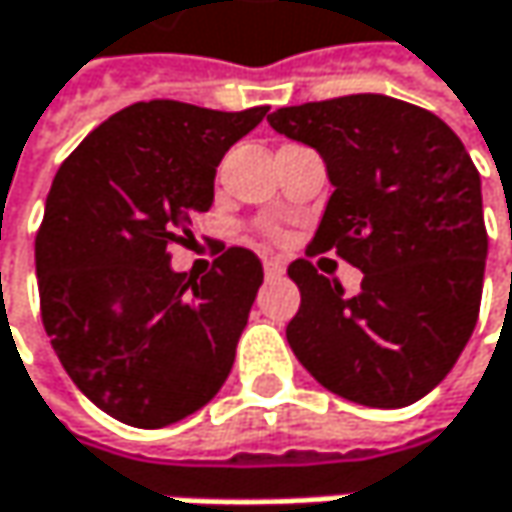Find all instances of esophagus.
Returning <instances> with one entry per match:
<instances>
[{
    "instance_id": "1",
    "label": "esophagus",
    "mask_w": 512,
    "mask_h": 512,
    "mask_svg": "<svg viewBox=\"0 0 512 512\" xmlns=\"http://www.w3.org/2000/svg\"><path fill=\"white\" fill-rule=\"evenodd\" d=\"M263 269H266V275H269V278H278V275H284V260H278V257H266V260H263Z\"/></svg>"
}]
</instances>
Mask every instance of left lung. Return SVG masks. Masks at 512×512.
I'll list each match as a JSON object with an SVG mask.
<instances>
[{"label":"left lung","instance_id":"1","mask_svg":"<svg viewBox=\"0 0 512 512\" xmlns=\"http://www.w3.org/2000/svg\"><path fill=\"white\" fill-rule=\"evenodd\" d=\"M278 134L313 146L334 193L287 266L302 307L287 343L331 393L366 407L428 395L469 343L484 290L481 175L437 114L378 93L269 114ZM334 251L364 272L346 297L309 257Z\"/></svg>","mask_w":512,"mask_h":512}]
</instances>
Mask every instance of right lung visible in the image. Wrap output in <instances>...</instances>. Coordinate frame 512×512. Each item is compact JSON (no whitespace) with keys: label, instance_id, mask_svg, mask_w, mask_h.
I'll return each mask as SVG.
<instances>
[{"label":"right lung","instance_id":"add662e5","mask_svg":"<svg viewBox=\"0 0 512 512\" xmlns=\"http://www.w3.org/2000/svg\"><path fill=\"white\" fill-rule=\"evenodd\" d=\"M152 99L93 128L61 163L34 240L43 328L75 387L134 428H163L225 384L263 284L255 252L172 272L213 202L222 155L266 117Z\"/></svg>","mask_w":512,"mask_h":512}]
</instances>
